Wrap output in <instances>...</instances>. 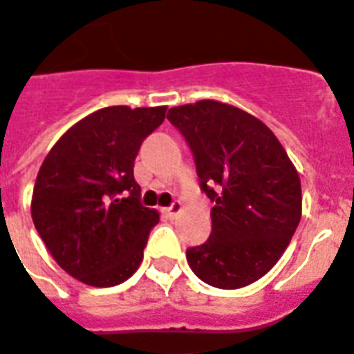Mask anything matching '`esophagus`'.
Masks as SVG:
<instances>
[{
    "instance_id": "obj_1",
    "label": "esophagus",
    "mask_w": 354,
    "mask_h": 354,
    "mask_svg": "<svg viewBox=\"0 0 354 354\" xmlns=\"http://www.w3.org/2000/svg\"><path fill=\"white\" fill-rule=\"evenodd\" d=\"M182 209H183L182 202H180V200H174V202L171 203V207H167V209H165V212H167L169 218H174V216H178L180 212H182Z\"/></svg>"
}]
</instances>
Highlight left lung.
I'll return each instance as SVG.
<instances>
[{
	"instance_id": "1",
	"label": "left lung",
	"mask_w": 354,
	"mask_h": 354,
	"mask_svg": "<svg viewBox=\"0 0 354 354\" xmlns=\"http://www.w3.org/2000/svg\"><path fill=\"white\" fill-rule=\"evenodd\" d=\"M167 120L191 147L200 187L214 207L205 243L187 249L200 280L240 289L271 271L301 218L297 169L272 131L214 100L172 107Z\"/></svg>"
}]
</instances>
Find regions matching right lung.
Here are the masks:
<instances>
[{"mask_svg":"<svg viewBox=\"0 0 354 354\" xmlns=\"http://www.w3.org/2000/svg\"><path fill=\"white\" fill-rule=\"evenodd\" d=\"M167 107H105L68 129L43 160L32 222L57 266L93 287L131 278L160 214L140 202L134 160Z\"/></svg>","mask_w":354,"mask_h":354,"instance_id":"1","label":"right lung"}]
</instances>
